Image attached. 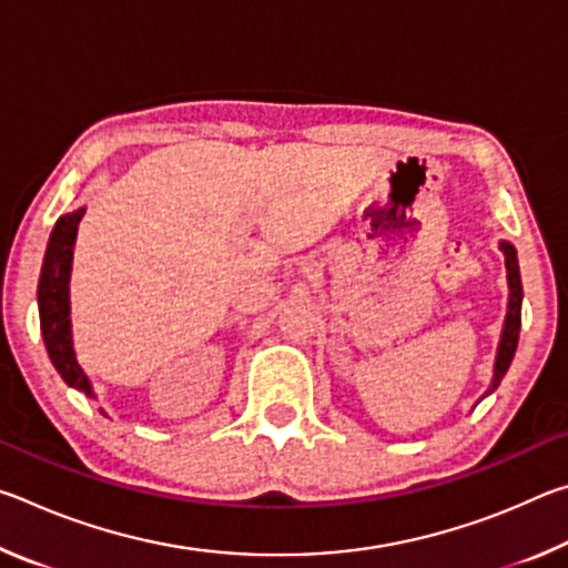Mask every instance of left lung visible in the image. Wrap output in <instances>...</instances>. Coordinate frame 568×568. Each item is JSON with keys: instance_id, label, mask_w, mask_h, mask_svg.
<instances>
[{"instance_id": "obj_1", "label": "left lung", "mask_w": 568, "mask_h": 568, "mask_svg": "<svg viewBox=\"0 0 568 568\" xmlns=\"http://www.w3.org/2000/svg\"><path fill=\"white\" fill-rule=\"evenodd\" d=\"M501 253L506 255V273H508V313L504 321V331H501V341H498V353H496V363H494V381L491 388L486 393H491L498 388V383L506 376L508 365L514 361L516 345H518V331H521V273H518V261H516V250L511 243H501Z\"/></svg>"}]
</instances>
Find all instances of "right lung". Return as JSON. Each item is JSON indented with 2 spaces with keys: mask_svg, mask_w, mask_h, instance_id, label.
<instances>
[{
  "mask_svg": "<svg viewBox=\"0 0 568 568\" xmlns=\"http://www.w3.org/2000/svg\"><path fill=\"white\" fill-rule=\"evenodd\" d=\"M84 215V207L67 213L54 223V230L47 243L40 287H37V301H40V328L47 345V353L54 368L64 378L67 386L92 396V383L84 376L80 363L74 358L72 348V321H70V275H72V255L77 225Z\"/></svg>",
  "mask_w": 568,
  "mask_h": 568,
  "instance_id": "1",
  "label": "right lung"
}]
</instances>
